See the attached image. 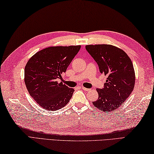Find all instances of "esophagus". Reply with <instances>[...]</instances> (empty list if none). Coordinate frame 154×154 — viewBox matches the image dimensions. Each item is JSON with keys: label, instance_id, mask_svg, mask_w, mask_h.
<instances>
[{"label": "esophagus", "instance_id": "1", "mask_svg": "<svg viewBox=\"0 0 154 154\" xmlns=\"http://www.w3.org/2000/svg\"><path fill=\"white\" fill-rule=\"evenodd\" d=\"M81 88L84 91H85V92H89V91L91 90V89H90V88H84V87H82Z\"/></svg>", "mask_w": 154, "mask_h": 154}]
</instances>
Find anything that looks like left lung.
Masks as SVG:
<instances>
[{
	"label": "left lung",
	"instance_id": "obj_1",
	"mask_svg": "<svg viewBox=\"0 0 154 154\" xmlns=\"http://www.w3.org/2000/svg\"><path fill=\"white\" fill-rule=\"evenodd\" d=\"M86 49L108 78L93 104L99 110L114 111L125 101L135 86V72L130 57L122 49L109 45H87Z\"/></svg>",
	"mask_w": 154,
	"mask_h": 154
}]
</instances>
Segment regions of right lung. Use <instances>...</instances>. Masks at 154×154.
I'll list each match as a JSON object with an SVG mask.
<instances>
[{"label":"right lung","mask_w":154,"mask_h":154,"mask_svg":"<svg viewBox=\"0 0 154 154\" xmlns=\"http://www.w3.org/2000/svg\"><path fill=\"white\" fill-rule=\"evenodd\" d=\"M80 46H51L36 52L24 68V82L30 96L45 109L54 111L70 101L73 88L58 83Z\"/></svg>","instance_id":"obj_1"}]
</instances>
